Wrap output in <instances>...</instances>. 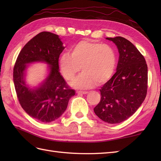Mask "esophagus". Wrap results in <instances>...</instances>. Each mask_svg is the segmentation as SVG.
I'll list each match as a JSON object with an SVG mask.
<instances>
[{"label": "esophagus", "mask_w": 161, "mask_h": 161, "mask_svg": "<svg viewBox=\"0 0 161 161\" xmlns=\"http://www.w3.org/2000/svg\"><path fill=\"white\" fill-rule=\"evenodd\" d=\"M77 93L78 95H82V94H87L88 91H77Z\"/></svg>", "instance_id": "34e87169"}]
</instances>
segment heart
<instances>
[{"mask_svg": "<svg viewBox=\"0 0 161 161\" xmlns=\"http://www.w3.org/2000/svg\"><path fill=\"white\" fill-rule=\"evenodd\" d=\"M59 64L61 73L68 81L73 80L81 66L83 72L71 84L86 89L110 80L115 68L116 54L107 44L83 40L71 47L70 54H61Z\"/></svg>", "mask_w": 161, "mask_h": 161, "instance_id": "heart-1", "label": "heart"}]
</instances>
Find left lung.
<instances>
[{
	"label": "left lung",
	"instance_id": "8db88e82",
	"mask_svg": "<svg viewBox=\"0 0 161 161\" xmlns=\"http://www.w3.org/2000/svg\"><path fill=\"white\" fill-rule=\"evenodd\" d=\"M118 47L116 73L100 90L101 100L94 108L99 118L118 124L131 117L144 102L147 91V65L135 46L124 37H107Z\"/></svg>",
	"mask_w": 161,
	"mask_h": 161
}]
</instances>
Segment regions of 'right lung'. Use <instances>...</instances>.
<instances>
[{"mask_svg":"<svg viewBox=\"0 0 161 161\" xmlns=\"http://www.w3.org/2000/svg\"><path fill=\"white\" fill-rule=\"evenodd\" d=\"M65 47L59 36L42 32L27 43L17 57L14 67L13 80L19 103L30 117L42 122L59 118L68 107L75 91L70 89L59 69V58ZM43 62L49 65V74L39 86L26 84L28 64Z\"/></svg>","mask_w":161,"mask_h":161,"instance_id":"add662e5","label":"right lung"}]
</instances>
